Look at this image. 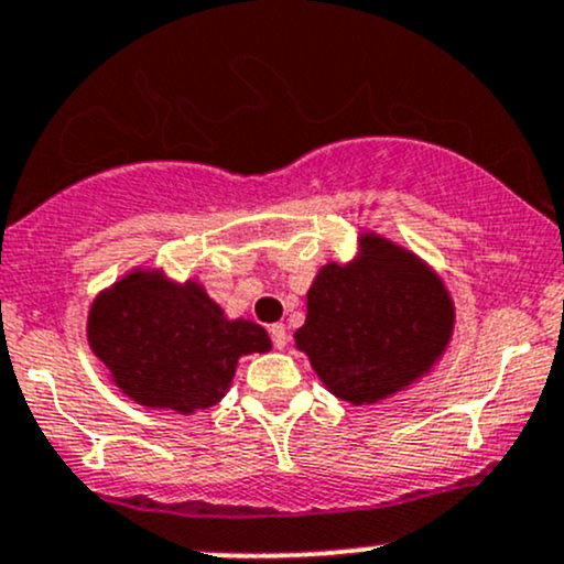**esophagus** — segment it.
Instances as JSON below:
<instances>
[{
	"instance_id": "1",
	"label": "esophagus",
	"mask_w": 564,
	"mask_h": 564,
	"mask_svg": "<svg viewBox=\"0 0 564 564\" xmlns=\"http://www.w3.org/2000/svg\"><path fill=\"white\" fill-rule=\"evenodd\" d=\"M269 333H271V344H274V349H284V346H288V330H284V325H271Z\"/></svg>"
}]
</instances>
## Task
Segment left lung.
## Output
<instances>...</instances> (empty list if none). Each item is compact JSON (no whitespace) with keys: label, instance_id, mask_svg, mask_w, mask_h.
Returning <instances> with one entry per match:
<instances>
[{"label":"left lung","instance_id":"obj_1","mask_svg":"<svg viewBox=\"0 0 564 564\" xmlns=\"http://www.w3.org/2000/svg\"><path fill=\"white\" fill-rule=\"evenodd\" d=\"M453 327V299L432 265L365 231L354 261H330L314 276L293 338L330 394L376 404L432 372Z\"/></svg>","mask_w":564,"mask_h":564}]
</instances>
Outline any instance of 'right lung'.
<instances>
[{
    "mask_svg": "<svg viewBox=\"0 0 564 564\" xmlns=\"http://www.w3.org/2000/svg\"><path fill=\"white\" fill-rule=\"evenodd\" d=\"M87 344L132 402L192 415L229 391L239 357L271 349L252 319H229L197 280L132 269L95 295Z\"/></svg>",
    "mask_w": 564,
    "mask_h": 564,
    "instance_id": "right-lung-1",
    "label": "right lung"
}]
</instances>
